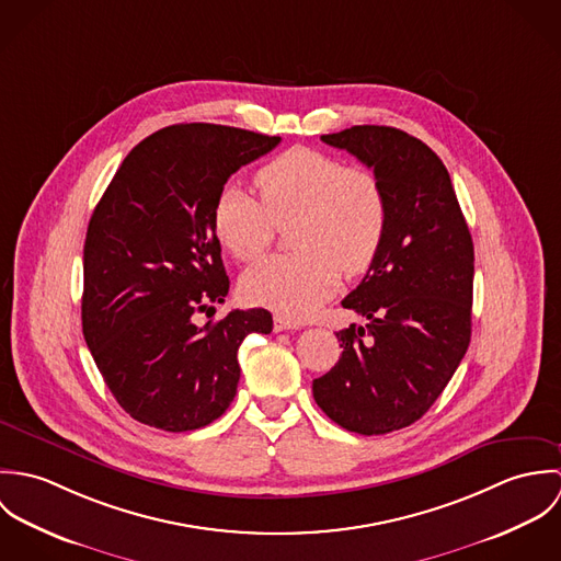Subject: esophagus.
Here are the masks:
<instances>
[{
    "instance_id": "34e87169",
    "label": "esophagus",
    "mask_w": 561,
    "mask_h": 561,
    "mask_svg": "<svg viewBox=\"0 0 561 561\" xmlns=\"http://www.w3.org/2000/svg\"><path fill=\"white\" fill-rule=\"evenodd\" d=\"M300 328H302L300 321L287 320V318H283V316H276V318H274V330H276V332H283V330H300Z\"/></svg>"
}]
</instances>
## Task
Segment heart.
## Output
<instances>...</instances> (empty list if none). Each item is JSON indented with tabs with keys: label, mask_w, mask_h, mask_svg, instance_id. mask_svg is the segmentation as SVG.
Listing matches in <instances>:
<instances>
[{
	"label": "heart",
	"mask_w": 561,
	"mask_h": 561,
	"mask_svg": "<svg viewBox=\"0 0 561 561\" xmlns=\"http://www.w3.org/2000/svg\"><path fill=\"white\" fill-rule=\"evenodd\" d=\"M261 203L227 185L214 203L218 241L243 263L256 261L289 225V254L270 256L241 280L243 296L278 316L302 320L336 289L341 270L365 272L387 236L389 203L380 179L360 165L313 151L289 149L254 176Z\"/></svg>",
	"instance_id": "b5f03b06"
}]
</instances>
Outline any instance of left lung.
Returning a JSON list of instances; mask_svg holds the SVG:
<instances>
[{
  "label": "left lung",
  "instance_id": "obj_1",
  "mask_svg": "<svg viewBox=\"0 0 561 561\" xmlns=\"http://www.w3.org/2000/svg\"><path fill=\"white\" fill-rule=\"evenodd\" d=\"M321 140L374 168L389 222L365 278L341 302L369 323L336 332L341 358L313 380V398L350 432L389 434L430 410L469 350L473 240L445 163L421 140L385 125Z\"/></svg>",
  "mask_w": 561,
  "mask_h": 561
}]
</instances>
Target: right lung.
<instances>
[{
  "label": "right lung",
  "mask_w": 561,
  "mask_h": 561,
  "mask_svg": "<svg viewBox=\"0 0 561 561\" xmlns=\"http://www.w3.org/2000/svg\"><path fill=\"white\" fill-rule=\"evenodd\" d=\"M278 136L187 123L151 134L123 160L83 243L81 328L121 408L163 432L218 419L238 393V350L270 334L265 309L196 323L225 302L229 276L211 214L241 165ZM209 318V316H207Z\"/></svg>",
  "instance_id": "1"
}]
</instances>
